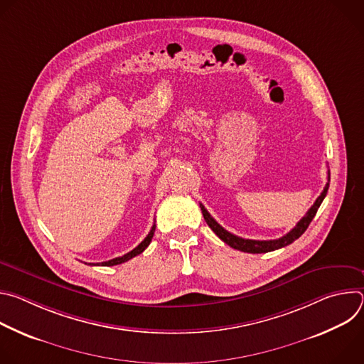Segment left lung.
<instances>
[{
  "label": "left lung",
  "instance_id": "obj_1",
  "mask_svg": "<svg viewBox=\"0 0 364 364\" xmlns=\"http://www.w3.org/2000/svg\"><path fill=\"white\" fill-rule=\"evenodd\" d=\"M330 178V177H328ZM330 181V180H328ZM328 183L326 184L323 193L318 196V198L316 200V203L309 207V210L306 212V215L296 223V226L289 230L285 236L279 237V239H274V240H252V239H243V237H239L230 232H228L226 229H223L212 216L210 213L207 212L204 209V205L200 203V207H201V213H203V218L205 220V223L209 225V228L226 243L229 245L230 247L233 249H237V250H242V252H247V253H267V252H271V250H277V249H281L287 245H291L294 240H296L305 230L306 228L309 226L311 220L314 219L318 207L321 205L327 191H328Z\"/></svg>",
  "mask_w": 364,
  "mask_h": 364
}]
</instances>
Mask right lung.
I'll list each match as a JSON object with an SVG mask.
<instances>
[{"mask_svg": "<svg viewBox=\"0 0 364 364\" xmlns=\"http://www.w3.org/2000/svg\"><path fill=\"white\" fill-rule=\"evenodd\" d=\"M154 232H155V225L151 228V230H149V233L146 235V237L135 247V249H132L131 252H128V253H125L124 256H119V257H115V259H111V261H107V262H102L100 265L102 267H114V265H119V264H124V262H127V261H129V259H132L134 256H136V255H139V253H142L145 249H146V246L149 245V242H151V239H152V236H154ZM92 265H95V264H92ZM97 265V264H96Z\"/></svg>", "mask_w": 364, "mask_h": 364, "instance_id": "right-lung-1", "label": "right lung"}]
</instances>
